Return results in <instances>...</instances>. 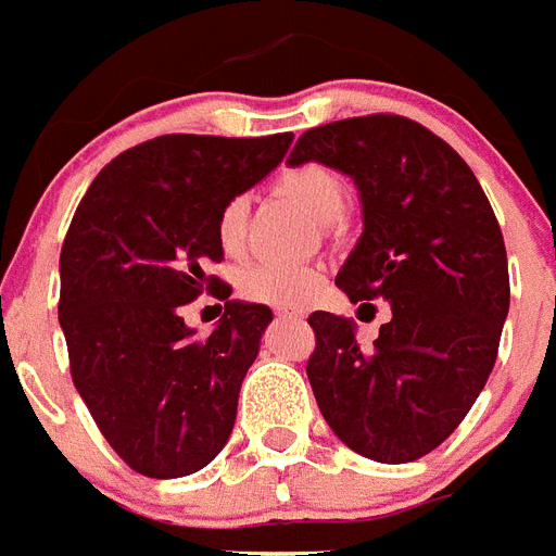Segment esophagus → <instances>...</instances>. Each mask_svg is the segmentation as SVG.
Here are the masks:
<instances>
[{
  "label": "esophagus",
  "mask_w": 556,
  "mask_h": 556,
  "mask_svg": "<svg viewBox=\"0 0 556 556\" xmlns=\"http://www.w3.org/2000/svg\"><path fill=\"white\" fill-rule=\"evenodd\" d=\"M275 313L281 315V318H304V313H301V309H295V306H278Z\"/></svg>",
  "instance_id": "1"
}]
</instances>
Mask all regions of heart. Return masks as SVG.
<instances>
[{"label": "heart", "instance_id": "1", "mask_svg": "<svg viewBox=\"0 0 556 556\" xmlns=\"http://www.w3.org/2000/svg\"><path fill=\"white\" fill-rule=\"evenodd\" d=\"M292 203H299L306 215L318 224H336L344 215L348 192L336 172L321 163H304V166L287 168L278 180ZM247 229V198H232L217 217V238L224 250L235 252L243 241ZM321 287V269L309 264H255L241 278V290L247 299L264 301L275 306H299L309 301Z\"/></svg>", "mask_w": 556, "mask_h": 556}]
</instances>
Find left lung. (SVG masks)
Listing matches in <instances>:
<instances>
[{
	"instance_id": "left-lung-1",
	"label": "left lung",
	"mask_w": 556,
	"mask_h": 556,
	"mask_svg": "<svg viewBox=\"0 0 556 556\" xmlns=\"http://www.w3.org/2000/svg\"><path fill=\"white\" fill-rule=\"evenodd\" d=\"M309 160L353 177L362 198V238L336 283L353 304L388 301L390 321L362 348L350 318L309 315L306 379L350 451L419 459L459 428L494 370L510 301L494 208L442 137L396 114L309 128L287 163Z\"/></svg>"
}]
</instances>
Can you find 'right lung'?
<instances>
[{
  "mask_svg": "<svg viewBox=\"0 0 556 556\" xmlns=\"http://www.w3.org/2000/svg\"><path fill=\"white\" fill-rule=\"evenodd\" d=\"M292 135H163L114 157L88 186L60 255V327L74 388L128 468L189 477L220 454L238 393L273 321L232 301L217 217L283 160ZM206 289L225 301L208 337L179 309Z\"/></svg>",
  "mask_w": 556,
  "mask_h": 556,
  "instance_id": "obj_1",
  "label": "right lung"
}]
</instances>
